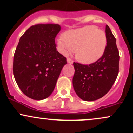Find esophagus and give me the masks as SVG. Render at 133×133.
<instances>
[{
	"mask_svg": "<svg viewBox=\"0 0 133 133\" xmlns=\"http://www.w3.org/2000/svg\"><path fill=\"white\" fill-rule=\"evenodd\" d=\"M67 61H68V63H69V64L73 63V61L71 59H70V58H68V59H67Z\"/></svg>",
	"mask_w": 133,
	"mask_h": 133,
	"instance_id": "obj_1",
	"label": "esophagus"
}]
</instances>
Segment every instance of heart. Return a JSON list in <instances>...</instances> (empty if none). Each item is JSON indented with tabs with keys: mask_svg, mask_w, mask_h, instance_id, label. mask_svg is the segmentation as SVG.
Returning a JSON list of instances; mask_svg holds the SVG:
<instances>
[{
	"mask_svg": "<svg viewBox=\"0 0 133 133\" xmlns=\"http://www.w3.org/2000/svg\"><path fill=\"white\" fill-rule=\"evenodd\" d=\"M59 51L66 55L76 50V58L84 64H92L103 56L107 40L103 30L87 26L69 30L57 41Z\"/></svg>",
	"mask_w": 133,
	"mask_h": 133,
	"instance_id": "obj_1",
	"label": "heart"
}]
</instances>
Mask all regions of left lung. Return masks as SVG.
Here are the masks:
<instances>
[{
  "mask_svg": "<svg viewBox=\"0 0 133 133\" xmlns=\"http://www.w3.org/2000/svg\"><path fill=\"white\" fill-rule=\"evenodd\" d=\"M107 45L102 57L89 65L74 62L72 84L81 99L92 101L101 98L109 92L119 72V54L116 38L108 25L106 26Z\"/></svg>",
  "mask_w": 133,
  "mask_h": 133,
  "instance_id": "1",
  "label": "left lung"
}]
</instances>
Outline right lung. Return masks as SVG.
I'll return each instance as SVG.
<instances>
[{
    "label": "right lung",
    "instance_id": "1",
    "mask_svg": "<svg viewBox=\"0 0 133 133\" xmlns=\"http://www.w3.org/2000/svg\"><path fill=\"white\" fill-rule=\"evenodd\" d=\"M58 24H37L20 38L15 51L13 73L18 86L34 100L47 98L54 91L67 59L56 49Z\"/></svg>",
    "mask_w": 133,
    "mask_h": 133
}]
</instances>
